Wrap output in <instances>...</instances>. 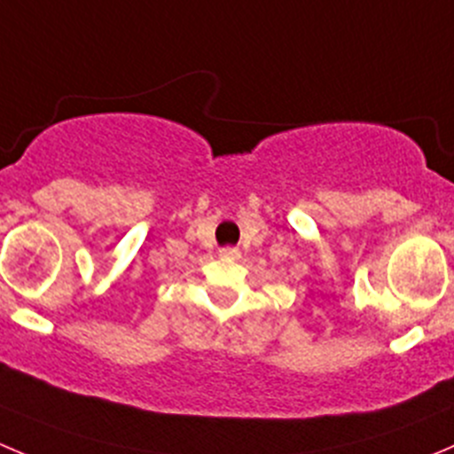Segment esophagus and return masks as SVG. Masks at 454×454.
Masks as SVG:
<instances>
[{"instance_id": "1", "label": "esophagus", "mask_w": 454, "mask_h": 454, "mask_svg": "<svg viewBox=\"0 0 454 454\" xmlns=\"http://www.w3.org/2000/svg\"><path fill=\"white\" fill-rule=\"evenodd\" d=\"M219 257L226 259V262H235V259H239V250H237V248H222V250H219Z\"/></svg>"}]
</instances>
